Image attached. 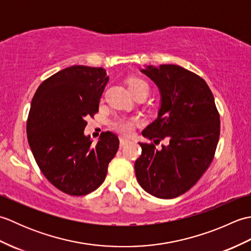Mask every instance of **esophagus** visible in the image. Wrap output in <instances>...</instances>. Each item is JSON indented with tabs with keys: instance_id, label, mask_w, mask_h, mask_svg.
Returning a JSON list of instances; mask_svg holds the SVG:
<instances>
[{
	"instance_id": "34e87169",
	"label": "esophagus",
	"mask_w": 251,
	"mask_h": 251,
	"mask_svg": "<svg viewBox=\"0 0 251 251\" xmlns=\"http://www.w3.org/2000/svg\"><path fill=\"white\" fill-rule=\"evenodd\" d=\"M129 142V140L128 139H126V138H124V137H122V138H120V145H121V147H124V146H126L127 143Z\"/></svg>"
}]
</instances>
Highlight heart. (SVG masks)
<instances>
[{
  "label": "heart",
  "mask_w": 251,
  "mask_h": 251,
  "mask_svg": "<svg viewBox=\"0 0 251 251\" xmlns=\"http://www.w3.org/2000/svg\"><path fill=\"white\" fill-rule=\"evenodd\" d=\"M128 88L132 95L141 92L146 93L147 95L149 93V85L147 82L142 81V79H134V81H131L128 84ZM135 122V120L120 117V119H116L112 122V128L121 132L123 135H129L131 134L132 129H134Z\"/></svg>",
  "instance_id": "b5f03b06"
}]
</instances>
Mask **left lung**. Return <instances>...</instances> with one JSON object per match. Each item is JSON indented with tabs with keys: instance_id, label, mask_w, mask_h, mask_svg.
Returning a JSON list of instances; mask_svg holds the SVG:
<instances>
[{
	"instance_id": "8db88e82",
	"label": "left lung",
	"mask_w": 251,
	"mask_h": 251,
	"mask_svg": "<svg viewBox=\"0 0 251 251\" xmlns=\"http://www.w3.org/2000/svg\"><path fill=\"white\" fill-rule=\"evenodd\" d=\"M140 72L155 83L161 96L156 120L142 136L154 143L166 139L168 145L158 151L139 142L142 153L135 163L136 177L149 194L175 199L209 167L219 140V113L210 88L195 73L177 65L146 66Z\"/></svg>"
}]
</instances>
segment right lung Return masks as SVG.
Segmentation results:
<instances>
[{
  "label": "right lung",
  "mask_w": 251,
  "mask_h": 251,
  "mask_svg": "<svg viewBox=\"0 0 251 251\" xmlns=\"http://www.w3.org/2000/svg\"><path fill=\"white\" fill-rule=\"evenodd\" d=\"M108 82L103 68L72 66L45 79L32 98L26 122L32 154L46 179L69 195L99 188L119 149L113 132H102L96 145L84 134Z\"/></svg>",
  "instance_id": "right-lung-1"
}]
</instances>
